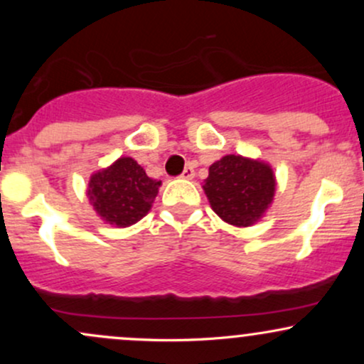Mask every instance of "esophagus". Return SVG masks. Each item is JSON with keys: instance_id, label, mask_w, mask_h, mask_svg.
<instances>
[{"instance_id": "esophagus-1", "label": "esophagus", "mask_w": 364, "mask_h": 364, "mask_svg": "<svg viewBox=\"0 0 364 364\" xmlns=\"http://www.w3.org/2000/svg\"><path fill=\"white\" fill-rule=\"evenodd\" d=\"M193 176H195V171H193V168H191V166H186L185 171H183L181 178H183V179H191Z\"/></svg>"}]
</instances>
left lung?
I'll list each match as a JSON object with an SVG mask.
<instances>
[{
    "mask_svg": "<svg viewBox=\"0 0 364 364\" xmlns=\"http://www.w3.org/2000/svg\"><path fill=\"white\" fill-rule=\"evenodd\" d=\"M202 188L212 210L224 223L250 228L272 205L277 181L269 162L229 154L208 168Z\"/></svg>",
    "mask_w": 364,
    "mask_h": 364,
    "instance_id": "1",
    "label": "left lung"
}]
</instances>
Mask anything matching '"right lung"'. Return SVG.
I'll use <instances>...</instances> for the list:
<instances>
[{
  "label": "right lung",
  "instance_id": "obj_1",
  "mask_svg": "<svg viewBox=\"0 0 364 364\" xmlns=\"http://www.w3.org/2000/svg\"><path fill=\"white\" fill-rule=\"evenodd\" d=\"M162 183L132 157H119L89 179L87 198L104 223L128 228L149 214Z\"/></svg>",
  "mask_w": 364,
  "mask_h": 364
}]
</instances>
